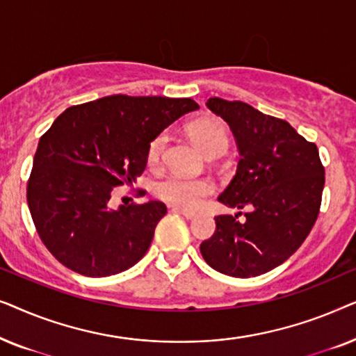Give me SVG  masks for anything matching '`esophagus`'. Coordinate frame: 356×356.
I'll use <instances>...</instances> for the list:
<instances>
[{"label":"esophagus","instance_id":"esophagus-1","mask_svg":"<svg viewBox=\"0 0 356 356\" xmlns=\"http://www.w3.org/2000/svg\"><path fill=\"white\" fill-rule=\"evenodd\" d=\"M173 211L175 212H178V213H181V216H184L186 218H189V220H191V218H194L197 216V212H194V211H189V209H186V207H179V206H175L173 207Z\"/></svg>","mask_w":356,"mask_h":356}]
</instances>
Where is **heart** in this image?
<instances>
[{"label": "heart", "instance_id": "heart-1", "mask_svg": "<svg viewBox=\"0 0 356 356\" xmlns=\"http://www.w3.org/2000/svg\"><path fill=\"white\" fill-rule=\"evenodd\" d=\"M189 136L199 150L206 155L212 152H223L228 145V131L222 121L206 118L189 126ZM167 134L160 133L150 140L147 149L149 165H157L162 157ZM213 191V183L207 178H188L183 175H168L157 184V194L163 201L177 206L194 207Z\"/></svg>", "mask_w": 356, "mask_h": 356}]
</instances>
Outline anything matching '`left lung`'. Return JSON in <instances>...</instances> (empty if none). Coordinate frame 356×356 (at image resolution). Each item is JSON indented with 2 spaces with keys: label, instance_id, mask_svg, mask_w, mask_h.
Listing matches in <instances>:
<instances>
[{
  "label": "left lung",
  "instance_id": "1",
  "mask_svg": "<svg viewBox=\"0 0 356 356\" xmlns=\"http://www.w3.org/2000/svg\"><path fill=\"white\" fill-rule=\"evenodd\" d=\"M207 108L235 136L240 162L218 201L245 212L216 217V233L201 254L225 275L256 277L285 262L309 235L324 189V167L316 144L285 120L264 115L245 102L218 97Z\"/></svg>",
  "mask_w": 356,
  "mask_h": 356
}]
</instances>
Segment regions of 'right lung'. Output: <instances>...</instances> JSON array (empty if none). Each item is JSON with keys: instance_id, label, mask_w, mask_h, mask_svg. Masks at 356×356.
I'll list each match as a JSON object with an SVG mask.
<instances>
[{"instance_id": "1", "label": "right lung", "mask_w": 356, "mask_h": 356, "mask_svg": "<svg viewBox=\"0 0 356 356\" xmlns=\"http://www.w3.org/2000/svg\"><path fill=\"white\" fill-rule=\"evenodd\" d=\"M197 108L193 99L118 94L70 106L53 121L38 140L27 204L38 236L63 266L108 277L143 259L167 206L149 201L115 211L111 194L143 175L155 136Z\"/></svg>"}]
</instances>
